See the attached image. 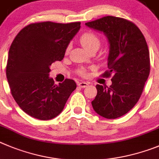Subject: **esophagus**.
Segmentation results:
<instances>
[{
	"label": "esophagus",
	"instance_id": "1",
	"mask_svg": "<svg viewBox=\"0 0 159 159\" xmlns=\"http://www.w3.org/2000/svg\"><path fill=\"white\" fill-rule=\"evenodd\" d=\"M87 85H88V83L85 82V81H81L78 84V86L79 88H85V87H87Z\"/></svg>",
	"mask_w": 159,
	"mask_h": 159
}]
</instances>
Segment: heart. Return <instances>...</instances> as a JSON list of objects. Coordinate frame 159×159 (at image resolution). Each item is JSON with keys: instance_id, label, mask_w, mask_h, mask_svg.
I'll return each mask as SVG.
<instances>
[{"instance_id": "obj_1", "label": "heart", "mask_w": 159, "mask_h": 159, "mask_svg": "<svg viewBox=\"0 0 159 159\" xmlns=\"http://www.w3.org/2000/svg\"><path fill=\"white\" fill-rule=\"evenodd\" d=\"M80 42L87 51H89L90 49H92L95 47L99 48L100 43H101L99 37L93 32H90V31L85 32L81 35V38H80ZM78 73L81 75H85V70L84 68H81V69L78 70Z\"/></svg>"}]
</instances>
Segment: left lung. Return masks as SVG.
<instances>
[{"mask_svg":"<svg viewBox=\"0 0 159 159\" xmlns=\"http://www.w3.org/2000/svg\"><path fill=\"white\" fill-rule=\"evenodd\" d=\"M108 39V70L112 76L108 88L97 85V94L92 106L98 115L116 119L125 115L138 102L150 74L149 50L139 28L120 17L104 16L85 23Z\"/></svg>","mask_w":159,"mask_h":159,"instance_id":"1","label":"left lung"}]
</instances>
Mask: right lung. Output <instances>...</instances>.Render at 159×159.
Listing matches in <instances>:
<instances>
[{
    "instance_id": "obj_1",
    "label": "right lung",
    "mask_w": 159,
    "mask_h": 159,
    "mask_svg": "<svg viewBox=\"0 0 159 159\" xmlns=\"http://www.w3.org/2000/svg\"><path fill=\"white\" fill-rule=\"evenodd\" d=\"M81 23L31 24L17 34L8 51L6 76L20 108L31 117L48 120L59 115L77 85L66 79L55 85L50 66L63 59Z\"/></svg>"
}]
</instances>
